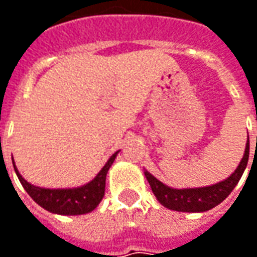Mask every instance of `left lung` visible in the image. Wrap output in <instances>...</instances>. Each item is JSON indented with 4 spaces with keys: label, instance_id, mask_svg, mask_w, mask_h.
Listing matches in <instances>:
<instances>
[{
    "label": "left lung",
    "instance_id": "1",
    "mask_svg": "<svg viewBox=\"0 0 257 257\" xmlns=\"http://www.w3.org/2000/svg\"><path fill=\"white\" fill-rule=\"evenodd\" d=\"M247 162H249V137H247L244 154L239 166L236 167V170L227 179L214 183L212 186L193 187V189H174L157 180L153 174L147 170H144V176L150 184L154 196L164 207L170 210H176V212L202 213L216 207L232 193L236 184L240 180L243 172L247 166Z\"/></svg>",
    "mask_w": 257,
    "mask_h": 257
}]
</instances>
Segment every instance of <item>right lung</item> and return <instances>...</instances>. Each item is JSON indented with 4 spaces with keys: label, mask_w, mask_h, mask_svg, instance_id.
Segmentation results:
<instances>
[{
    "label": "right lung",
    "mask_w": 257,
    "mask_h": 257,
    "mask_svg": "<svg viewBox=\"0 0 257 257\" xmlns=\"http://www.w3.org/2000/svg\"><path fill=\"white\" fill-rule=\"evenodd\" d=\"M117 154L118 152H115L107 160V163L104 164L103 169L97 173V176L91 182L85 183L80 187H70V189H45V187L34 186L27 182L20 174L14 162L13 164H14L15 173L18 176V180L21 182L25 192L31 196V199L37 204H40L43 209L55 214L77 216V214L93 212L103 200L104 190H105V177Z\"/></svg>",
    "instance_id": "right-lung-1"
}]
</instances>
